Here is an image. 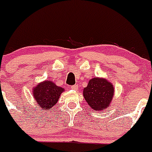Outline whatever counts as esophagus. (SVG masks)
<instances>
[{
	"instance_id": "1",
	"label": "esophagus",
	"mask_w": 152,
	"mask_h": 152,
	"mask_svg": "<svg viewBox=\"0 0 152 152\" xmlns=\"http://www.w3.org/2000/svg\"><path fill=\"white\" fill-rule=\"evenodd\" d=\"M78 84H75L71 87V89H72V90H75V91H78Z\"/></svg>"
}]
</instances>
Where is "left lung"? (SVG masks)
I'll return each mask as SVG.
<instances>
[{"mask_svg": "<svg viewBox=\"0 0 152 152\" xmlns=\"http://www.w3.org/2000/svg\"><path fill=\"white\" fill-rule=\"evenodd\" d=\"M115 88L111 82L102 77H94L89 80L83 94L88 105L95 111L105 110L112 104Z\"/></svg>", "mask_w": 152, "mask_h": 152, "instance_id": "left-lung-1", "label": "left lung"}]
</instances>
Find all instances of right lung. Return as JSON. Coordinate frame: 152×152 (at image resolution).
Masks as SVG:
<instances>
[{
  "mask_svg": "<svg viewBox=\"0 0 152 152\" xmlns=\"http://www.w3.org/2000/svg\"><path fill=\"white\" fill-rule=\"evenodd\" d=\"M65 89L58 87L51 80H44L33 87V96L39 108L50 110L58 102Z\"/></svg>",
  "mask_w": 152,
  "mask_h": 152,
  "instance_id": "obj_1",
  "label": "right lung"
}]
</instances>
